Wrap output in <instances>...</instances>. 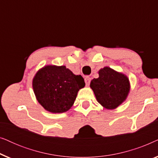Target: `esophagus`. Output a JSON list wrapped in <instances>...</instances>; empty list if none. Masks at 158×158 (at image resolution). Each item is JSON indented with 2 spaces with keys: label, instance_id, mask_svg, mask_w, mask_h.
Listing matches in <instances>:
<instances>
[{
  "label": "esophagus",
  "instance_id": "esophagus-1",
  "mask_svg": "<svg viewBox=\"0 0 158 158\" xmlns=\"http://www.w3.org/2000/svg\"><path fill=\"white\" fill-rule=\"evenodd\" d=\"M85 82L86 85H87V86L89 85V84L90 83V77H85Z\"/></svg>",
  "mask_w": 158,
  "mask_h": 158
}]
</instances>
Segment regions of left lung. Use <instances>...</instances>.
Masks as SVG:
<instances>
[{
  "mask_svg": "<svg viewBox=\"0 0 158 158\" xmlns=\"http://www.w3.org/2000/svg\"><path fill=\"white\" fill-rule=\"evenodd\" d=\"M99 77L93 79L90 87L96 100L106 109H115L126 100L130 83L126 75L104 67L98 71Z\"/></svg>",
  "mask_w": 158,
  "mask_h": 158,
  "instance_id": "8db88e82",
  "label": "left lung"
}]
</instances>
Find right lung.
Instances as JSON below:
<instances>
[{
  "mask_svg": "<svg viewBox=\"0 0 158 158\" xmlns=\"http://www.w3.org/2000/svg\"><path fill=\"white\" fill-rule=\"evenodd\" d=\"M85 85L81 75L73 74L64 65L43 67L32 81L36 100L46 111L54 114L68 111L76 99L77 92Z\"/></svg>",
  "mask_w": 158,
  "mask_h": 158,
  "instance_id": "add662e5",
  "label": "right lung"
}]
</instances>
